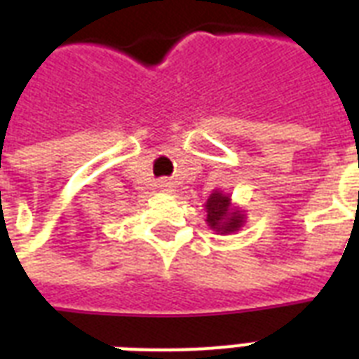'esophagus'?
<instances>
[{
  "label": "esophagus",
  "mask_w": 359,
  "mask_h": 359,
  "mask_svg": "<svg viewBox=\"0 0 359 359\" xmlns=\"http://www.w3.org/2000/svg\"><path fill=\"white\" fill-rule=\"evenodd\" d=\"M160 186H162L163 190L165 191H169L171 190V188H173V186H171V182H169V180H162V182H160Z\"/></svg>",
  "instance_id": "esophagus-1"
}]
</instances>
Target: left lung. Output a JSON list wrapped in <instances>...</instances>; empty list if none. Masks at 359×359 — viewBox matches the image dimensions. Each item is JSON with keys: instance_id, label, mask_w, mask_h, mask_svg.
<instances>
[{"instance_id": "8db88e82", "label": "left lung", "mask_w": 359, "mask_h": 359, "mask_svg": "<svg viewBox=\"0 0 359 359\" xmlns=\"http://www.w3.org/2000/svg\"><path fill=\"white\" fill-rule=\"evenodd\" d=\"M207 224L218 235H233L244 225L245 214L240 208L231 205V196L222 190H214L208 197L207 205Z\"/></svg>"}]
</instances>
